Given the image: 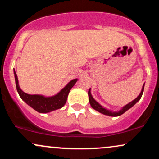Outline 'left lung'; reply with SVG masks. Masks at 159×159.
<instances>
[{"instance_id":"left-lung-1","label":"left lung","mask_w":159,"mask_h":159,"mask_svg":"<svg viewBox=\"0 0 159 159\" xmlns=\"http://www.w3.org/2000/svg\"><path fill=\"white\" fill-rule=\"evenodd\" d=\"M143 89H144V84L143 85V87H142V90H141V92H140V93L139 96L137 97L135 99L133 100L132 102H131L130 103H129L128 105H125L123 108L121 109V110L119 111H115V112H113V111H111L109 110H107V109H105V107H103L102 105H100L99 104H98L97 102L96 101V100L94 99L93 98L92 95H91V93H90V90L88 91V96H89V102H90V104L91 105V107H93V108L95 109L96 111H98V112L102 113V114H105V115H107V116H120V115H122L125 112V111L129 110V108H131L132 106H134L135 104L138 102V101L140 99V98H141L142 95H143Z\"/></svg>"}]
</instances>
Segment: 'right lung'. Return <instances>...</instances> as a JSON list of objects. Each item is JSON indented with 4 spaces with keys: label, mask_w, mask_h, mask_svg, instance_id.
<instances>
[{
    "label": "right lung",
    "mask_w": 159,
    "mask_h": 159,
    "mask_svg": "<svg viewBox=\"0 0 159 159\" xmlns=\"http://www.w3.org/2000/svg\"><path fill=\"white\" fill-rule=\"evenodd\" d=\"M14 75H15L16 89H17L20 97L27 105H30L34 110L38 111L39 113H48L57 110V109L61 108L66 102L69 91L78 81V79L72 80L70 82H69L68 84L64 88L62 89L55 96L45 97L41 95H30L25 93L20 88L15 69H14Z\"/></svg>",
    "instance_id": "obj_1"
}]
</instances>
